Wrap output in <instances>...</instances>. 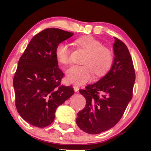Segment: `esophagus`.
Returning a JSON list of instances; mask_svg holds the SVG:
<instances>
[{
  "label": "esophagus",
  "instance_id": "1",
  "mask_svg": "<svg viewBox=\"0 0 151 151\" xmlns=\"http://www.w3.org/2000/svg\"><path fill=\"white\" fill-rule=\"evenodd\" d=\"M73 87H74V88H77L78 87V85L77 84H74V85H73Z\"/></svg>",
  "mask_w": 151,
  "mask_h": 151
}]
</instances>
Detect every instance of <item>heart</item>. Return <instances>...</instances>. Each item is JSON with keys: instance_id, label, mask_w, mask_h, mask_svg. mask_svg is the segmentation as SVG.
Wrapping results in <instances>:
<instances>
[{"instance_id": "b5f03b06", "label": "heart", "mask_w": 151, "mask_h": 151, "mask_svg": "<svg viewBox=\"0 0 151 151\" xmlns=\"http://www.w3.org/2000/svg\"><path fill=\"white\" fill-rule=\"evenodd\" d=\"M89 62H90V63L94 64V65H101V64L102 63V60H100L99 58H91L89 60Z\"/></svg>"}]
</instances>
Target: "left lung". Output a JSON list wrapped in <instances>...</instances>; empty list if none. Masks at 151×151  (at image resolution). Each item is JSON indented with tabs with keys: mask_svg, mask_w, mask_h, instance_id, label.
Segmentation results:
<instances>
[{
	"mask_svg": "<svg viewBox=\"0 0 151 151\" xmlns=\"http://www.w3.org/2000/svg\"><path fill=\"white\" fill-rule=\"evenodd\" d=\"M73 33L47 28L33 37L18 61L14 76L16 107L22 119L39 128L54 121L55 113L73 94L71 86L61 84L58 45Z\"/></svg>",
	"mask_w": 151,
	"mask_h": 151,
	"instance_id": "obj_1",
	"label": "left lung"
}]
</instances>
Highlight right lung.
I'll list each match as a JSON object with an SVG mask.
<instances>
[{"label": "right lung", "instance_id": "add662e5", "mask_svg": "<svg viewBox=\"0 0 151 151\" xmlns=\"http://www.w3.org/2000/svg\"><path fill=\"white\" fill-rule=\"evenodd\" d=\"M113 48L115 58L109 71L80 91L86 106L78 113L76 124L85 133L98 134L116 125L133 97L135 73L129 49L115 37Z\"/></svg>", "mask_w": 151, "mask_h": 151}]
</instances>
